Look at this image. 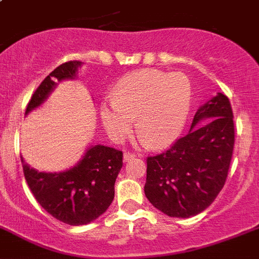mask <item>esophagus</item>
Instances as JSON below:
<instances>
[{"label": "esophagus", "instance_id": "1", "mask_svg": "<svg viewBox=\"0 0 259 259\" xmlns=\"http://www.w3.org/2000/svg\"><path fill=\"white\" fill-rule=\"evenodd\" d=\"M134 157H136V154H133V152H129V151L123 152V161H125V163L132 160V159H134Z\"/></svg>", "mask_w": 259, "mask_h": 259}]
</instances>
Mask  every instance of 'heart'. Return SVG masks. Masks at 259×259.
<instances>
[{
	"mask_svg": "<svg viewBox=\"0 0 259 259\" xmlns=\"http://www.w3.org/2000/svg\"><path fill=\"white\" fill-rule=\"evenodd\" d=\"M192 87L184 74L143 69L126 74L113 89V99L100 104L108 136L121 142L134 129L152 148H165L180 137L188 120Z\"/></svg>",
	"mask_w": 259,
	"mask_h": 259,
	"instance_id": "b5f03b06",
	"label": "heart"
}]
</instances>
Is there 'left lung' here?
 <instances>
[{
  "label": "left lung",
  "mask_w": 259,
  "mask_h": 259,
  "mask_svg": "<svg viewBox=\"0 0 259 259\" xmlns=\"http://www.w3.org/2000/svg\"><path fill=\"white\" fill-rule=\"evenodd\" d=\"M233 146L232 107L229 99L218 92L198 109L185 137L167 151L147 157V199L172 218L202 212L226 184Z\"/></svg>",
  "instance_id": "8db88e82"
}]
</instances>
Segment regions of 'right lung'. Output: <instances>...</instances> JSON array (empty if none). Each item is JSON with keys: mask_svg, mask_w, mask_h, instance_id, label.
I'll use <instances>...</instances> for the list:
<instances>
[{"mask_svg": "<svg viewBox=\"0 0 259 259\" xmlns=\"http://www.w3.org/2000/svg\"><path fill=\"white\" fill-rule=\"evenodd\" d=\"M80 61H69L52 71L33 92L26 114L40 107L58 82L75 79ZM24 179L44 210L60 222L83 226L98 219L114 198V183L122 168V151L107 146H90L74 167L64 172H39L24 163Z\"/></svg>", "mask_w": 259, "mask_h": 259, "instance_id": "1", "label": "right lung"}]
</instances>
